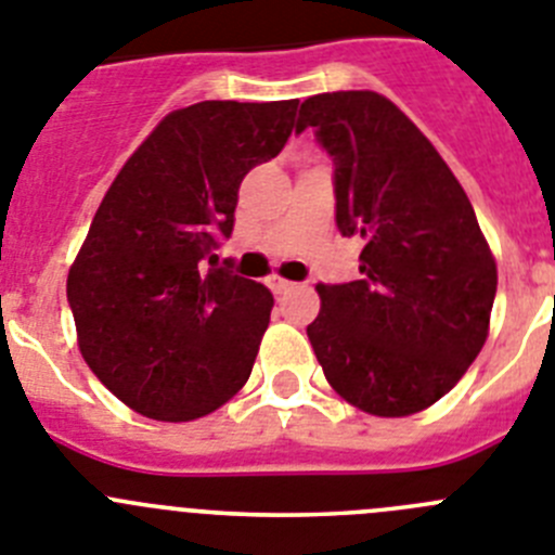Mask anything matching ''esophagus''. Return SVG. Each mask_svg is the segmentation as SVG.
Masks as SVG:
<instances>
[{
  "mask_svg": "<svg viewBox=\"0 0 555 555\" xmlns=\"http://www.w3.org/2000/svg\"><path fill=\"white\" fill-rule=\"evenodd\" d=\"M267 283H269V288H272L274 294H286L288 288H294V283L286 281V278H281V274H272Z\"/></svg>",
  "mask_w": 555,
  "mask_h": 555,
  "instance_id": "obj_1",
  "label": "esophagus"
}]
</instances>
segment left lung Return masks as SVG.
<instances>
[{"mask_svg": "<svg viewBox=\"0 0 555 555\" xmlns=\"http://www.w3.org/2000/svg\"><path fill=\"white\" fill-rule=\"evenodd\" d=\"M333 158L336 224L361 281L320 283L308 338L327 384L375 416L448 395L489 336L498 267L467 194L420 127L375 91L308 96L297 132Z\"/></svg>", "mask_w": 555, "mask_h": 555, "instance_id": "8db88e82", "label": "left lung"}]
</instances>
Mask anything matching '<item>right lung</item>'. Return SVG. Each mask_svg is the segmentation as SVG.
Returning <instances> with one entry per match:
<instances>
[{
	"label": "right lung",
	"mask_w": 555,
	"mask_h": 555,
	"mask_svg": "<svg viewBox=\"0 0 555 555\" xmlns=\"http://www.w3.org/2000/svg\"><path fill=\"white\" fill-rule=\"evenodd\" d=\"M297 100L171 111L121 166L68 269L86 364L132 411L189 423L247 384L272 292L205 269L230 238L238 185L294 130Z\"/></svg>",
	"instance_id": "add662e5"
}]
</instances>
